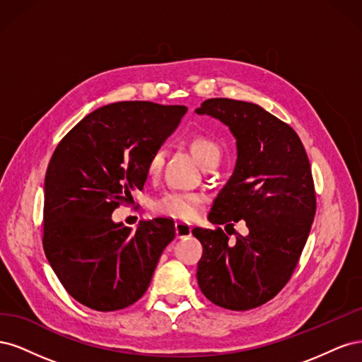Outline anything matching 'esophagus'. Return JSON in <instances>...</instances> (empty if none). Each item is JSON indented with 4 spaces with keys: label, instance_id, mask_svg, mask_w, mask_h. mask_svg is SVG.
Listing matches in <instances>:
<instances>
[{
    "label": "esophagus",
    "instance_id": "1",
    "mask_svg": "<svg viewBox=\"0 0 362 362\" xmlns=\"http://www.w3.org/2000/svg\"><path fill=\"white\" fill-rule=\"evenodd\" d=\"M175 234H177V238H185L192 235V225L187 222H177L175 223Z\"/></svg>",
    "mask_w": 362,
    "mask_h": 362
}]
</instances>
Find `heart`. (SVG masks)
Listing matches in <instances>:
<instances>
[{"label":"heart","instance_id":"obj_1","mask_svg":"<svg viewBox=\"0 0 362 362\" xmlns=\"http://www.w3.org/2000/svg\"><path fill=\"white\" fill-rule=\"evenodd\" d=\"M187 146L192 152L196 163L202 168L204 164L211 160L218 158V146L216 141L210 137L202 134H194L187 139ZM164 163V151L161 148L152 151L146 160V175L149 178H156L161 170ZM201 198L198 194L192 193H166L152 204V210L156 213L177 218V221H189L199 211Z\"/></svg>","mask_w":362,"mask_h":362}]
</instances>
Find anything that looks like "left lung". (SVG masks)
Here are the masks:
<instances>
[{"label": "left lung", "mask_w": 362, "mask_h": 362, "mask_svg": "<svg viewBox=\"0 0 362 362\" xmlns=\"http://www.w3.org/2000/svg\"><path fill=\"white\" fill-rule=\"evenodd\" d=\"M194 112L221 120L237 145L234 172L208 221L226 226L243 221L249 229L229 243L221 228H194L204 247L196 278L217 306L257 308L288 282L310 235L315 213L310 161L294 129L257 104L213 98Z\"/></svg>", "instance_id": "1"}]
</instances>
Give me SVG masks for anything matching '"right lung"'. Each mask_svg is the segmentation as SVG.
I'll use <instances>...</instances> for the list:
<instances>
[{
  "instance_id": "right-lung-1",
  "label": "right lung",
  "mask_w": 362,
  "mask_h": 362,
  "mask_svg": "<svg viewBox=\"0 0 362 362\" xmlns=\"http://www.w3.org/2000/svg\"><path fill=\"white\" fill-rule=\"evenodd\" d=\"M187 112L184 105L125 101L87 115L63 137L45 175L43 250L62 286L96 311L122 310L149 287L172 240L170 218L136 231L112 213L146 182V160Z\"/></svg>"
}]
</instances>
